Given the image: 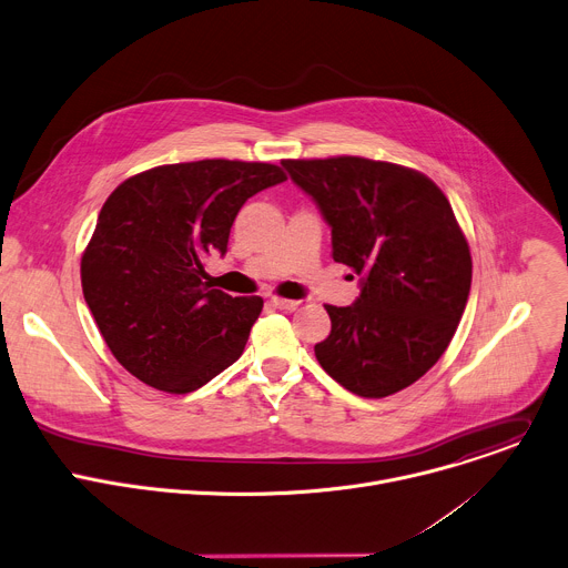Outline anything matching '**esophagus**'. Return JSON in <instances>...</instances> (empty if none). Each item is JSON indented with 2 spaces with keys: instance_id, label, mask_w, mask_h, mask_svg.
<instances>
[{
  "instance_id": "1",
  "label": "esophagus",
  "mask_w": 568,
  "mask_h": 568,
  "mask_svg": "<svg viewBox=\"0 0 568 568\" xmlns=\"http://www.w3.org/2000/svg\"><path fill=\"white\" fill-rule=\"evenodd\" d=\"M268 302H271L273 306H277V308H284V311H295V308L300 306V302H295V300H284V297H280V295H271Z\"/></svg>"
}]
</instances>
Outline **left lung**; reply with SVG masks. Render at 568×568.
<instances>
[{
    "mask_svg": "<svg viewBox=\"0 0 568 568\" xmlns=\"http://www.w3.org/2000/svg\"><path fill=\"white\" fill-rule=\"evenodd\" d=\"M332 227V257L361 277L349 306L327 304L323 369L358 397L382 399L424 376L449 347L471 288V255L433 180L393 162L341 155L284 160Z\"/></svg>",
    "mask_w": 568,
    "mask_h": 568,
    "instance_id": "1",
    "label": "left lung"
}]
</instances>
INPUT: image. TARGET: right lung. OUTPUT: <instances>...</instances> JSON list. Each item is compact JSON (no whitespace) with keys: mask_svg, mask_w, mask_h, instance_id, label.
I'll use <instances>...</instances> for the list:
<instances>
[{"mask_svg":"<svg viewBox=\"0 0 568 568\" xmlns=\"http://www.w3.org/2000/svg\"><path fill=\"white\" fill-rule=\"evenodd\" d=\"M286 173L266 162L199 160L123 180L101 207L81 284L114 358L151 388L184 395L230 367L264 300L210 288L243 203Z\"/></svg>","mask_w":568,"mask_h":568,"instance_id":"1","label":"right lung"}]
</instances>
